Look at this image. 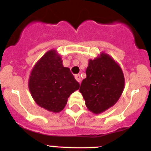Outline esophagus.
<instances>
[{"instance_id": "esophagus-1", "label": "esophagus", "mask_w": 151, "mask_h": 151, "mask_svg": "<svg viewBox=\"0 0 151 151\" xmlns=\"http://www.w3.org/2000/svg\"><path fill=\"white\" fill-rule=\"evenodd\" d=\"M75 78H76V80L77 82H81V77H80V76L78 74H76V75H75Z\"/></svg>"}]
</instances>
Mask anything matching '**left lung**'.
Instances as JSON below:
<instances>
[{"label": "left lung", "mask_w": 151, "mask_h": 151, "mask_svg": "<svg viewBox=\"0 0 151 151\" xmlns=\"http://www.w3.org/2000/svg\"><path fill=\"white\" fill-rule=\"evenodd\" d=\"M124 87L125 78L120 66L102 52L94 60H89L86 78L82 80L79 91L88 110L100 114L118 101Z\"/></svg>", "instance_id": "8db88e82"}]
</instances>
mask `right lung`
<instances>
[{
    "label": "right lung",
    "instance_id": "right-lung-1",
    "mask_svg": "<svg viewBox=\"0 0 151 151\" xmlns=\"http://www.w3.org/2000/svg\"><path fill=\"white\" fill-rule=\"evenodd\" d=\"M79 86L54 49L45 53L36 63L29 79V89L36 104L55 113L63 110L69 96Z\"/></svg>",
    "mask_w": 151,
    "mask_h": 151
}]
</instances>
